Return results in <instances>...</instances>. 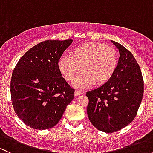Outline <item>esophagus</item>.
I'll return each mask as SVG.
<instances>
[{
    "label": "esophagus",
    "instance_id": "esophagus-1",
    "mask_svg": "<svg viewBox=\"0 0 153 153\" xmlns=\"http://www.w3.org/2000/svg\"><path fill=\"white\" fill-rule=\"evenodd\" d=\"M83 93V92H81V91H79V90H75V95H81V94Z\"/></svg>",
    "mask_w": 153,
    "mask_h": 153
}]
</instances>
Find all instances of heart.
I'll return each mask as SVG.
<instances>
[{"mask_svg": "<svg viewBox=\"0 0 153 153\" xmlns=\"http://www.w3.org/2000/svg\"><path fill=\"white\" fill-rule=\"evenodd\" d=\"M118 53L114 48L102 43L87 42L75 47L71 57L64 55L58 61L59 72L67 81L81 72L73 83L78 88H86L107 83L118 65Z\"/></svg>", "mask_w": 153, "mask_h": 153, "instance_id": "obj_1", "label": "heart"}]
</instances>
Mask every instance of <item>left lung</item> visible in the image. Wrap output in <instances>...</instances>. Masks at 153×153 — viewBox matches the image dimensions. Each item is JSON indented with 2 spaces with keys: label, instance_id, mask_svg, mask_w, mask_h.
I'll return each mask as SVG.
<instances>
[{
  "label": "left lung",
  "instance_id": "left-lung-1",
  "mask_svg": "<svg viewBox=\"0 0 153 153\" xmlns=\"http://www.w3.org/2000/svg\"><path fill=\"white\" fill-rule=\"evenodd\" d=\"M120 58L111 79L98 89L86 92L87 115L92 124L102 132H117L136 116L143 95V80L132 54L112 41Z\"/></svg>",
  "mask_w": 153,
  "mask_h": 153
}]
</instances>
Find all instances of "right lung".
Here are the masks:
<instances>
[{
	"label": "right lung",
	"instance_id": "obj_1",
	"mask_svg": "<svg viewBox=\"0 0 153 153\" xmlns=\"http://www.w3.org/2000/svg\"><path fill=\"white\" fill-rule=\"evenodd\" d=\"M72 40L47 41L27 51L15 66L10 84L16 115L36 129L52 128L74 98L72 89L58 68V61Z\"/></svg>",
	"mask_w": 153,
	"mask_h": 153
}]
</instances>
